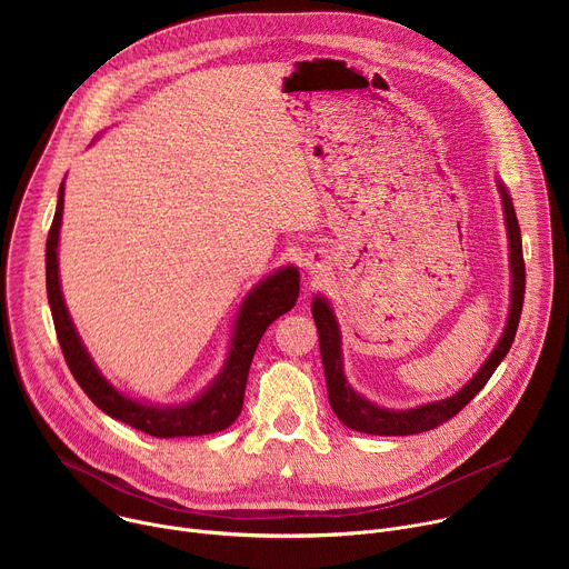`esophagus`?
<instances>
[{
    "label": "esophagus",
    "mask_w": 569,
    "mask_h": 569,
    "mask_svg": "<svg viewBox=\"0 0 569 569\" xmlns=\"http://www.w3.org/2000/svg\"><path fill=\"white\" fill-rule=\"evenodd\" d=\"M310 270H312V272H315V268H312V266H310Z\"/></svg>",
    "instance_id": "1"
}]
</instances>
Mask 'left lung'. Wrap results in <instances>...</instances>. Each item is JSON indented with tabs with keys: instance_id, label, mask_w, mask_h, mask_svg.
I'll list each match as a JSON object with an SVG mask.
<instances>
[{
	"instance_id": "1",
	"label": "left lung",
	"mask_w": 569,
	"mask_h": 569,
	"mask_svg": "<svg viewBox=\"0 0 569 569\" xmlns=\"http://www.w3.org/2000/svg\"><path fill=\"white\" fill-rule=\"evenodd\" d=\"M498 191L502 196L505 224L509 236V261H511V306H509L507 327L493 353L486 358V362L477 369V373L450 398L426 402L412 410H387L367 400L365 396H360L345 376L342 338H340V327L333 315V308L327 297L319 295L312 299V319L317 323V333H319V351H321L323 376H327L329 400L336 417L347 428L365 435H380V437H402V435H419V432L432 430L450 421L452 417H457V412L463 410L466 405L479 393V389L489 382L498 365L509 353L518 331V321H520L522 301H525V259H522V236H520L513 200L500 180H498Z\"/></svg>"
}]
</instances>
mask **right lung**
<instances>
[{"mask_svg":"<svg viewBox=\"0 0 569 569\" xmlns=\"http://www.w3.org/2000/svg\"><path fill=\"white\" fill-rule=\"evenodd\" d=\"M62 207H64V182L58 191L56 216L47 238V297L53 315L56 336L67 360L69 371L80 385L90 400L103 410L108 417L132 426L150 437L173 439V437H200L229 428L240 410L242 398H246V385L252 358L257 347L270 323L288 312L299 297V270L286 266L259 281L240 303L236 315L233 336L229 345V353L222 371L211 380V385L184 405H152L148 400H137L114 385L106 380V376L97 369L92 356L80 342L69 310L62 299L60 277H58V238L62 224Z\"/></svg>","mask_w":569,"mask_h":569,"instance_id":"add662e5","label":"right lung"}]
</instances>
